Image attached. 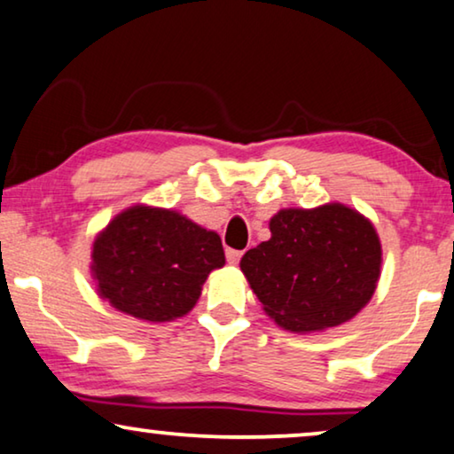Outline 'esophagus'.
Here are the masks:
<instances>
[{
  "mask_svg": "<svg viewBox=\"0 0 454 454\" xmlns=\"http://www.w3.org/2000/svg\"><path fill=\"white\" fill-rule=\"evenodd\" d=\"M239 258H241V252L239 250H231V247H229L227 250V262L231 264V266H235L239 262Z\"/></svg>",
  "mask_w": 454,
  "mask_h": 454,
  "instance_id": "obj_1",
  "label": "esophagus"
}]
</instances>
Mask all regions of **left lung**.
<instances>
[{"mask_svg":"<svg viewBox=\"0 0 454 454\" xmlns=\"http://www.w3.org/2000/svg\"><path fill=\"white\" fill-rule=\"evenodd\" d=\"M269 229L270 239L247 250L239 269L278 326L326 331L368 306L380 278L382 246L362 213L340 202L281 208Z\"/></svg>","mask_w":454,"mask_h":454,"instance_id":"obj_1","label":"left lung"}]
</instances>
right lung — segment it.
<instances>
[{"mask_svg":"<svg viewBox=\"0 0 454 454\" xmlns=\"http://www.w3.org/2000/svg\"><path fill=\"white\" fill-rule=\"evenodd\" d=\"M97 294L142 322H171L196 306L210 272L225 264L219 233L171 208L134 204L92 241Z\"/></svg>","mask_w":454,"mask_h":454,"instance_id":"add662e5","label":"right lung"}]
</instances>
